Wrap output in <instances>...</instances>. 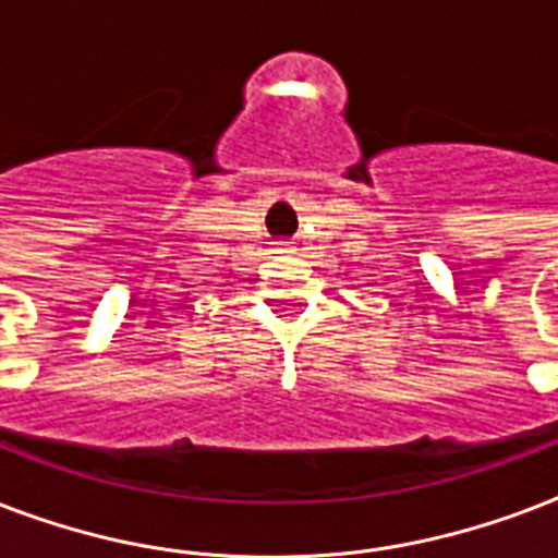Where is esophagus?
Listing matches in <instances>:
<instances>
[{
  "label": "esophagus",
  "instance_id": "1",
  "mask_svg": "<svg viewBox=\"0 0 558 558\" xmlns=\"http://www.w3.org/2000/svg\"><path fill=\"white\" fill-rule=\"evenodd\" d=\"M280 252H292V245H289V243H283V245H280Z\"/></svg>",
  "mask_w": 558,
  "mask_h": 558
}]
</instances>
